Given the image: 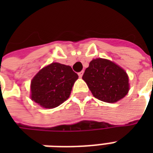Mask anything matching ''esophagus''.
Segmentation results:
<instances>
[{"instance_id": "obj_1", "label": "esophagus", "mask_w": 153, "mask_h": 153, "mask_svg": "<svg viewBox=\"0 0 153 153\" xmlns=\"http://www.w3.org/2000/svg\"><path fill=\"white\" fill-rule=\"evenodd\" d=\"M79 74V78H82V76H83V70H82V71H80L79 73L78 74Z\"/></svg>"}]
</instances>
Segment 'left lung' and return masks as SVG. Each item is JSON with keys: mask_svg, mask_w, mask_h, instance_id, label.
Here are the masks:
<instances>
[{"mask_svg": "<svg viewBox=\"0 0 153 153\" xmlns=\"http://www.w3.org/2000/svg\"><path fill=\"white\" fill-rule=\"evenodd\" d=\"M93 95L100 101L118 102L129 89L128 77L125 70L112 61L102 58L93 59L83 75Z\"/></svg>", "mask_w": 153, "mask_h": 153, "instance_id": "8db88e82", "label": "left lung"}]
</instances>
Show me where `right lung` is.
Listing matches in <instances>:
<instances>
[{
    "label": "right lung",
    "mask_w": 153,
    "mask_h": 153,
    "mask_svg": "<svg viewBox=\"0 0 153 153\" xmlns=\"http://www.w3.org/2000/svg\"><path fill=\"white\" fill-rule=\"evenodd\" d=\"M78 74L69 65L53 62L44 67L31 81V99L44 108H55L66 101Z\"/></svg>",
    "instance_id": "add662e5"
}]
</instances>
